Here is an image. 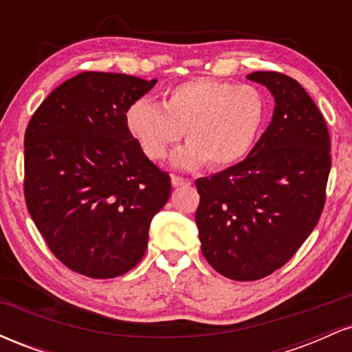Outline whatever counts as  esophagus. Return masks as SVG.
I'll list each match as a JSON object with an SVG mask.
<instances>
[{
  "mask_svg": "<svg viewBox=\"0 0 352 352\" xmlns=\"http://www.w3.org/2000/svg\"><path fill=\"white\" fill-rule=\"evenodd\" d=\"M172 185L173 187H188V185H192V180L184 179V177L179 175H172Z\"/></svg>",
  "mask_w": 352,
  "mask_h": 352,
  "instance_id": "1",
  "label": "esophagus"
}]
</instances>
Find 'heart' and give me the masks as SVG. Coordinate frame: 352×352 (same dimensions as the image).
Segmentation results:
<instances>
[{"label":"heart","instance_id":"heart-1","mask_svg":"<svg viewBox=\"0 0 352 352\" xmlns=\"http://www.w3.org/2000/svg\"><path fill=\"white\" fill-rule=\"evenodd\" d=\"M266 119V99L260 89L225 80L197 78L168 89L162 106L151 99L134 100L125 124L145 155L164 160L187 135L188 144L173 155L184 170L230 167L248 155Z\"/></svg>","mask_w":352,"mask_h":352}]
</instances>
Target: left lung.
Returning <instances> with one entry per match:
<instances>
[{"label":"left lung","mask_w":352,"mask_h":352,"mask_svg":"<svg viewBox=\"0 0 352 352\" xmlns=\"http://www.w3.org/2000/svg\"><path fill=\"white\" fill-rule=\"evenodd\" d=\"M246 78L272 92V122L245 160L195 180L201 253L235 281L260 280L292 260L321 217L331 170L324 117L301 84L272 71Z\"/></svg>","instance_id":"left-lung-1"}]
</instances>
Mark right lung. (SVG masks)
Instances as JSON below:
<instances>
[{
	"label": "right lung",
	"instance_id": "obj_1",
	"mask_svg": "<svg viewBox=\"0 0 352 352\" xmlns=\"http://www.w3.org/2000/svg\"><path fill=\"white\" fill-rule=\"evenodd\" d=\"M116 72H80L43 100L24 134V199L60 263L116 278L142 260L170 177L145 155L125 111L155 86Z\"/></svg>",
	"mask_w": 352,
	"mask_h": 352
}]
</instances>
